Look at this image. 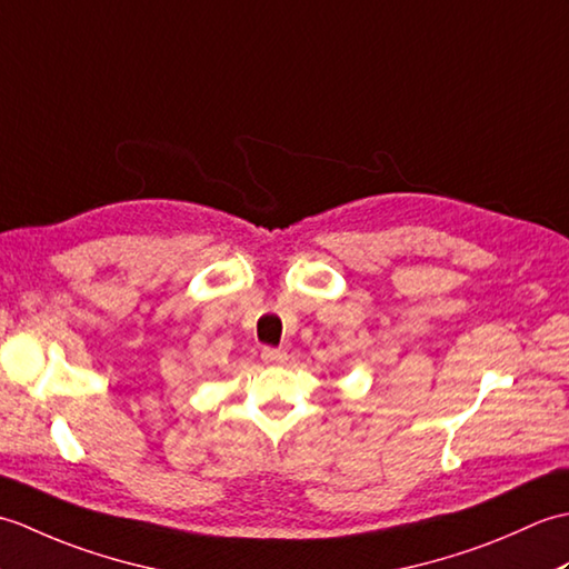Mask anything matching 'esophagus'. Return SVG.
I'll use <instances>...</instances> for the list:
<instances>
[{
  "instance_id": "esophagus-1",
  "label": "esophagus",
  "mask_w": 569,
  "mask_h": 569,
  "mask_svg": "<svg viewBox=\"0 0 569 569\" xmlns=\"http://www.w3.org/2000/svg\"><path fill=\"white\" fill-rule=\"evenodd\" d=\"M261 359L263 365H271V367H278V365H286L288 361V352H283V349H273V347H266L261 352Z\"/></svg>"
}]
</instances>
